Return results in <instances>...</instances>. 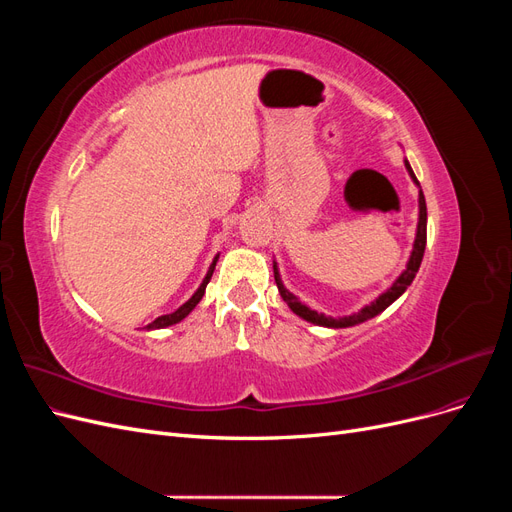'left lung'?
Masks as SVG:
<instances>
[{"label":"left lung","mask_w":512,"mask_h":512,"mask_svg":"<svg viewBox=\"0 0 512 512\" xmlns=\"http://www.w3.org/2000/svg\"><path fill=\"white\" fill-rule=\"evenodd\" d=\"M406 168L410 177L416 181V175L412 173L410 164L406 162ZM418 183V181H416ZM418 207H421V211H418V228H416V239H414V250H412V256L408 260V267L406 271L401 273L397 277V282L386 290L384 294H380V297L371 303V305H365L359 314H352V316H346V318H331V316H324V314H318L314 312V309L305 307L301 301H297V297H294L292 292H288L280 280V273H277V267L273 265V275H275V284H277V290H280L282 299L290 305V309L297 316L305 318L307 322H314V324H320V327H333V329H344V327H352V324H359V322H365L369 318L378 316L380 312H384L386 307H389L395 299H399L401 294L406 292V288L412 284L414 275L418 271V267H421V260H423V254H425V243H427V205H425V196H423V190L418 192Z\"/></svg>","instance_id":"8db88e82"}]
</instances>
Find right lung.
<instances>
[{"mask_svg":"<svg viewBox=\"0 0 512 512\" xmlns=\"http://www.w3.org/2000/svg\"><path fill=\"white\" fill-rule=\"evenodd\" d=\"M215 262H218V258L213 260V265L209 267V273H207V277L203 280V284H200V288L194 292V297L188 301V303H183L177 312H173V314H168V316H160V318H156L153 322H149L147 324V329H164V327H170V324H177V322H181L185 316H188L192 309L198 305V301L203 299V294H205V288H207V284H209V280H211V275H213V269H215Z\"/></svg>","mask_w":512,"mask_h":512,"instance_id":"1","label":"right lung"}]
</instances>
